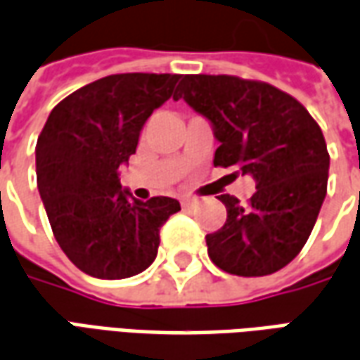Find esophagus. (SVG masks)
Segmentation results:
<instances>
[{
    "instance_id": "1",
    "label": "esophagus",
    "mask_w": 360,
    "mask_h": 360,
    "mask_svg": "<svg viewBox=\"0 0 360 360\" xmlns=\"http://www.w3.org/2000/svg\"><path fill=\"white\" fill-rule=\"evenodd\" d=\"M195 198H182V207H192V205H195Z\"/></svg>"
}]
</instances>
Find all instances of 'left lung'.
Here are the masks:
<instances>
[{"instance_id": "1", "label": "left lung", "mask_w": 360, "mask_h": 360, "mask_svg": "<svg viewBox=\"0 0 360 360\" xmlns=\"http://www.w3.org/2000/svg\"><path fill=\"white\" fill-rule=\"evenodd\" d=\"M180 98L212 123L219 141L213 165L257 182L249 204L217 195L227 221L205 235L210 259L237 276L284 269L308 241L327 194L329 155L316 119L286 91L225 74H186Z\"/></svg>"}]
</instances>
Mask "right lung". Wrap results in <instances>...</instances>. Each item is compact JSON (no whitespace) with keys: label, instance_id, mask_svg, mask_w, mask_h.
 I'll use <instances>...</instances> for the list:
<instances>
[{"label":"right lung","instance_id":"right-lung-1","mask_svg":"<svg viewBox=\"0 0 360 360\" xmlns=\"http://www.w3.org/2000/svg\"><path fill=\"white\" fill-rule=\"evenodd\" d=\"M180 74H111L52 109L37 141V186L64 255L101 280L135 276L153 264L174 198L148 202L121 188L117 170L137 150L141 129Z\"/></svg>","mask_w":360,"mask_h":360}]
</instances>
